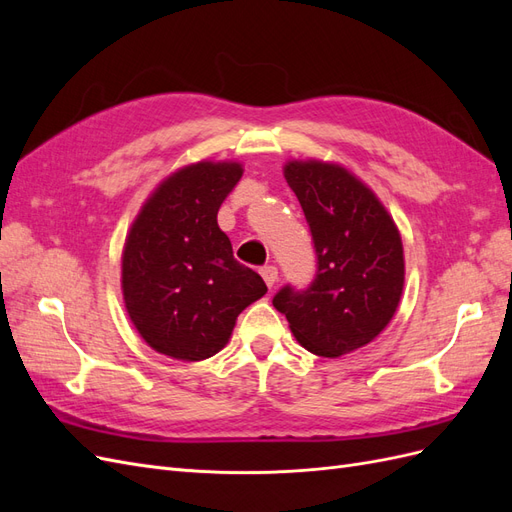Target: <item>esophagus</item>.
<instances>
[{
  "instance_id": "esophagus-1",
  "label": "esophagus",
  "mask_w": 512,
  "mask_h": 512,
  "mask_svg": "<svg viewBox=\"0 0 512 512\" xmlns=\"http://www.w3.org/2000/svg\"><path fill=\"white\" fill-rule=\"evenodd\" d=\"M260 275H262V280H265V284H267L269 288H273L275 282H277V267H273V265L262 267V269H260Z\"/></svg>"
}]
</instances>
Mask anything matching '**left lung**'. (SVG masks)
Returning a JSON list of instances; mask_svg holds the SVG:
<instances>
[{
	"mask_svg": "<svg viewBox=\"0 0 512 512\" xmlns=\"http://www.w3.org/2000/svg\"><path fill=\"white\" fill-rule=\"evenodd\" d=\"M284 177L312 232L316 277L273 297L297 342L318 356L369 344L391 322L404 290V247L367 185L327 162H288Z\"/></svg>",
	"mask_w": 512,
	"mask_h": 512,
	"instance_id": "1",
	"label": "left lung"
}]
</instances>
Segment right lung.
Returning a JSON list of instances; mask_svg holds the SVG:
<instances>
[{
  "label": "right lung",
  "mask_w": 512,
  "mask_h": 512,
  "mask_svg": "<svg viewBox=\"0 0 512 512\" xmlns=\"http://www.w3.org/2000/svg\"><path fill=\"white\" fill-rule=\"evenodd\" d=\"M243 175L235 162H198L160 183L123 247V301L145 342L179 361L218 354L267 284L232 256L218 211Z\"/></svg>",
  "instance_id": "obj_1"
}]
</instances>
